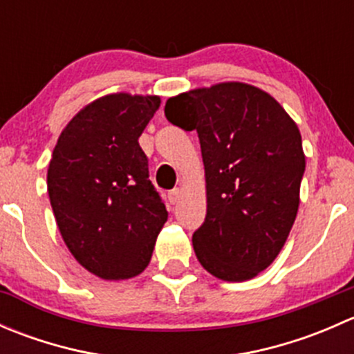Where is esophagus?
I'll use <instances>...</instances> for the list:
<instances>
[{"mask_svg":"<svg viewBox=\"0 0 354 354\" xmlns=\"http://www.w3.org/2000/svg\"><path fill=\"white\" fill-rule=\"evenodd\" d=\"M180 194H181L180 188H173V190H171L169 194H167V197H169V202L171 203H176L178 198H180Z\"/></svg>","mask_w":354,"mask_h":354,"instance_id":"34e87169","label":"esophagus"}]
</instances>
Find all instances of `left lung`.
Wrapping results in <instances>:
<instances>
[{"mask_svg":"<svg viewBox=\"0 0 354 354\" xmlns=\"http://www.w3.org/2000/svg\"><path fill=\"white\" fill-rule=\"evenodd\" d=\"M166 118L198 133L207 214L194 233L203 269L241 283L266 270L288 240L305 173L301 135L267 92L224 82L167 99Z\"/></svg>","mask_w":354,"mask_h":354,"instance_id":"left-lung-1","label":"left lung"}]
</instances>
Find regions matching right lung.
I'll return each mask as SVG.
<instances>
[{
  "mask_svg": "<svg viewBox=\"0 0 354 354\" xmlns=\"http://www.w3.org/2000/svg\"><path fill=\"white\" fill-rule=\"evenodd\" d=\"M159 106L157 95L95 99L71 118L53 151L48 194L59 233L77 262L101 279L138 276L167 221L138 145Z\"/></svg>",
  "mask_w": 354,
  "mask_h": 354,
  "instance_id": "add662e5",
  "label": "right lung"
}]
</instances>
